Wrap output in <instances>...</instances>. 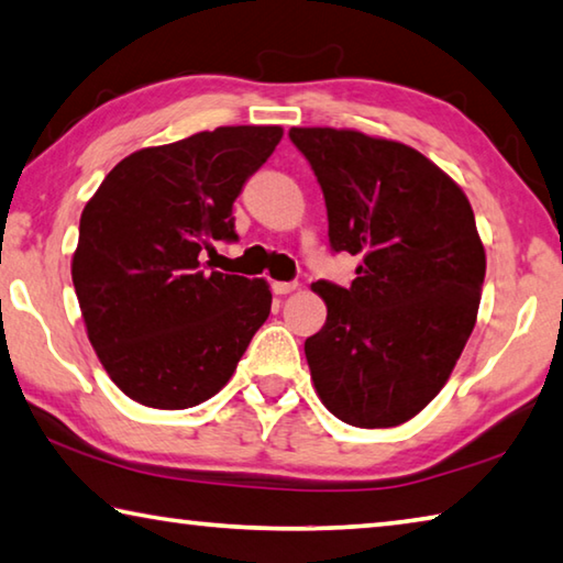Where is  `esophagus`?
I'll return each instance as SVG.
<instances>
[{
    "label": "esophagus",
    "mask_w": 563,
    "mask_h": 563,
    "mask_svg": "<svg viewBox=\"0 0 563 563\" xmlns=\"http://www.w3.org/2000/svg\"><path fill=\"white\" fill-rule=\"evenodd\" d=\"M295 288H298V283H285V280H275V283H273V292H275V295H288V292H292Z\"/></svg>",
    "instance_id": "34e87169"
}]
</instances>
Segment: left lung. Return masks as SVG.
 <instances>
[{"mask_svg": "<svg viewBox=\"0 0 563 563\" xmlns=\"http://www.w3.org/2000/svg\"><path fill=\"white\" fill-rule=\"evenodd\" d=\"M325 196L335 253L360 255L350 288L305 340L318 395L352 427H397L440 395L470 340L487 271L464 190L399 141L352 129H290Z\"/></svg>", "mask_w": 563, "mask_h": 563, "instance_id": "obj_1", "label": "left lung"}]
</instances>
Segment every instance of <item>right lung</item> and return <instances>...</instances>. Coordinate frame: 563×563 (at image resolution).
<instances>
[{"label": "right lung", "mask_w": 563, "mask_h": 563, "mask_svg": "<svg viewBox=\"0 0 563 563\" xmlns=\"http://www.w3.org/2000/svg\"><path fill=\"white\" fill-rule=\"evenodd\" d=\"M280 139V126H221L141 148L84 206L74 290L103 369L139 405L211 399L268 320V283L201 258L238 238L233 201Z\"/></svg>", "instance_id": "obj_1"}]
</instances>
